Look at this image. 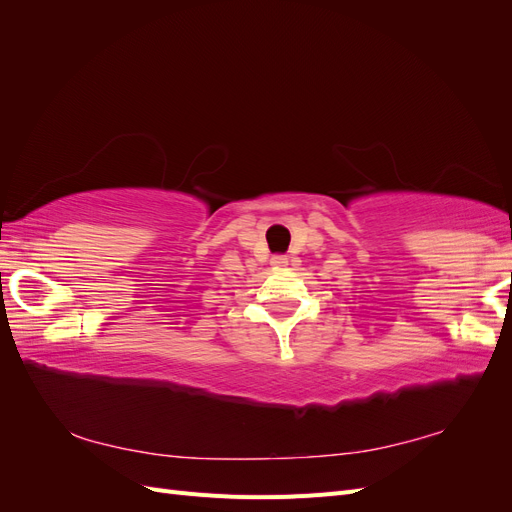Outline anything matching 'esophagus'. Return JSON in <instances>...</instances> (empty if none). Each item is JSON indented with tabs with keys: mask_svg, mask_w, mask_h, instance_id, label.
I'll return each mask as SVG.
<instances>
[{
	"mask_svg": "<svg viewBox=\"0 0 512 512\" xmlns=\"http://www.w3.org/2000/svg\"><path fill=\"white\" fill-rule=\"evenodd\" d=\"M271 265H273L275 269L288 267V256H286V254H275V256H271Z\"/></svg>",
	"mask_w": 512,
	"mask_h": 512,
	"instance_id": "34e87169",
	"label": "esophagus"
}]
</instances>
